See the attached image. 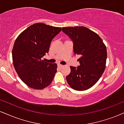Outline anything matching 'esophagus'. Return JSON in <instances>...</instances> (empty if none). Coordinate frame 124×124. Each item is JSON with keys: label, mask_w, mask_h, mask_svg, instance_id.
Segmentation results:
<instances>
[{"label": "esophagus", "mask_w": 124, "mask_h": 124, "mask_svg": "<svg viewBox=\"0 0 124 124\" xmlns=\"http://www.w3.org/2000/svg\"><path fill=\"white\" fill-rule=\"evenodd\" d=\"M58 67H59V68H62V67H63V66H64L63 65H61V64H58Z\"/></svg>", "instance_id": "1"}]
</instances>
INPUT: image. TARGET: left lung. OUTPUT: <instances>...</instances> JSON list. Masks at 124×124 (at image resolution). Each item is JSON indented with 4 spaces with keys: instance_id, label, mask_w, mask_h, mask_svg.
Listing matches in <instances>:
<instances>
[{
    "instance_id": "left-lung-1",
    "label": "left lung",
    "mask_w": 124,
    "mask_h": 124,
    "mask_svg": "<svg viewBox=\"0 0 124 124\" xmlns=\"http://www.w3.org/2000/svg\"><path fill=\"white\" fill-rule=\"evenodd\" d=\"M62 30L73 42L74 54L81 56L79 66H70L67 82L76 90L89 89L99 80L105 69L106 46L98 34L84 26L62 27Z\"/></svg>"
}]
</instances>
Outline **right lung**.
Segmentation results:
<instances>
[{"instance_id": "right-lung-1", "label": "right lung", "mask_w": 124, "mask_h": 124, "mask_svg": "<svg viewBox=\"0 0 124 124\" xmlns=\"http://www.w3.org/2000/svg\"><path fill=\"white\" fill-rule=\"evenodd\" d=\"M61 31L42 23L31 25L20 34L12 51L15 71L31 88L40 90L48 86L57 72V63L42 60L48 53L53 39Z\"/></svg>"}]
</instances>
